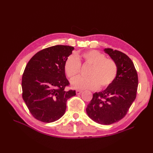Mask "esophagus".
Segmentation results:
<instances>
[{
  "mask_svg": "<svg viewBox=\"0 0 153 153\" xmlns=\"http://www.w3.org/2000/svg\"><path fill=\"white\" fill-rule=\"evenodd\" d=\"M82 93V91H79V90H77L76 91V94L77 95H80L81 93Z\"/></svg>",
  "mask_w": 153,
  "mask_h": 153,
  "instance_id": "34e87169",
  "label": "esophagus"
}]
</instances>
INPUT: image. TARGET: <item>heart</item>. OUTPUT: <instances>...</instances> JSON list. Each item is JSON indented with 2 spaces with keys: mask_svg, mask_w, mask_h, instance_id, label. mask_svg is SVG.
Wrapping results in <instances>:
<instances>
[{
  "mask_svg": "<svg viewBox=\"0 0 153 153\" xmlns=\"http://www.w3.org/2000/svg\"><path fill=\"white\" fill-rule=\"evenodd\" d=\"M80 60L91 66L87 76L77 77L71 82L72 88L76 89H91L106 88L114 81L118 73V66L114 60L106 58L105 55L95 50L89 51L79 56L71 55L64 64V71L67 76L73 79L80 71Z\"/></svg>",
  "mask_w": 153,
  "mask_h": 153,
  "instance_id": "1",
  "label": "heart"
}]
</instances>
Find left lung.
<instances>
[{
  "label": "left lung",
  "mask_w": 153,
  "mask_h": 153,
  "mask_svg": "<svg viewBox=\"0 0 153 153\" xmlns=\"http://www.w3.org/2000/svg\"><path fill=\"white\" fill-rule=\"evenodd\" d=\"M105 53L118 66L114 81L101 92L95 93L87 105L89 118L102 125H110L124 117L136 98L138 76L134 64L127 55L112 48H105Z\"/></svg>",
  "instance_id": "left-lung-1"
}]
</instances>
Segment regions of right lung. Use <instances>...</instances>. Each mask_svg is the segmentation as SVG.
Wrapping results in <instances>:
<instances>
[{"mask_svg": "<svg viewBox=\"0 0 153 153\" xmlns=\"http://www.w3.org/2000/svg\"><path fill=\"white\" fill-rule=\"evenodd\" d=\"M74 47L56 45L38 52L28 62L22 76V97L30 112L41 122L51 123L62 116L68 99L76 91H66L70 83L64 64Z\"/></svg>", "mask_w": 153, "mask_h": 153, "instance_id": "obj_1", "label": "right lung"}]
</instances>
